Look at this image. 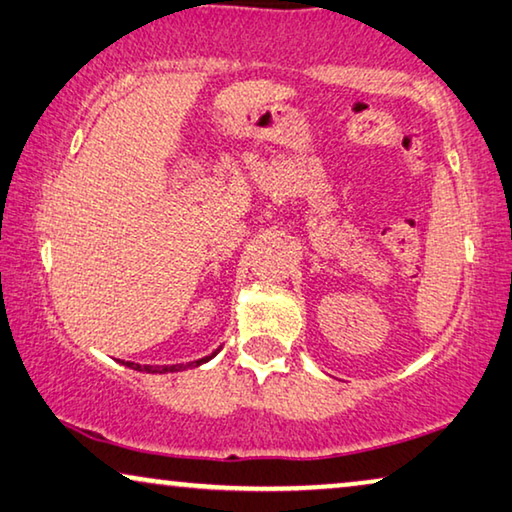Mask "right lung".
I'll return each mask as SVG.
<instances>
[{"instance_id": "1", "label": "right lung", "mask_w": 512, "mask_h": 512, "mask_svg": "<svg viewBox=\"0 0 512 512\" xmlns=\"http://www.w3.org/2000/svg\"><path fill=\"white\" fill-rule=\"evenodd\" d=\"M218 352V350H215ZM215 352L213 355H208V357H201V359H197V362H190V364H167V366H150V364H134V362H122L125 366H129V369H134V371H146V373H176V371H185L187 366H199V364H204V362H208V359H213L215 357Z\"/></svg>"}]
</instances>
